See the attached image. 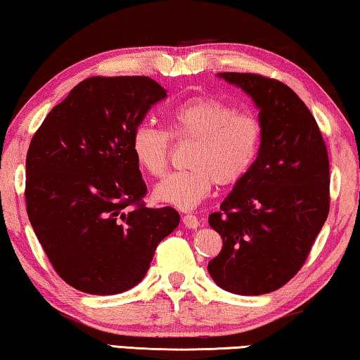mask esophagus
Segmentation results:
<instances>
[{"mask_svg":"<svg viewBox=\"0 0 360 360\" xmlns=\"http://www.w3.org/2000/svg\"><path fill=\"white\" fill-rule=\"evenodd\" d=\"M182 223H184V226L189 229H197L200 226V221H198V218L194 217V214H184V217H182Z\"/></svg>","mask_w":360,"mask_h":360,"instance_id":"esophagus-1","label":"esophagus"}]
</instances>
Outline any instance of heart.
<instances>
[{
	"mask_svg": "<svg viewBox=\"0 0 360 360\" xmlns=\"http://www.w3.org/2000/svg\"><path fill=\"white\" fill-rule=\"evenodd\" d=\"M169 134L148 122L132 131L131 150L137 165L150 176H162L169 163L171 141L192 142L187 155L191 169L166 176L153 189V198L179 210H192L212 194L214 184L233 186L248 176L259 157L260 121L250 112L212 96H192L171 111Z\"/></svg>",
	"mask_w": 360,
	"mask_h": 360,
	"instance_id": "b5f03b06",
	"label": "heart"
}]
</instances>
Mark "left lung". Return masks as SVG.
I'll use <instances>...</instances> for the list:
<instances>
[{"mask_svg": "<svg viewBox=\"0 0 360 360\" xmlns=\"http://www.w3.org/2000/svg\"><path fill=\"white\" fill-rule=\"evenodd\" d=\"M243 89L264 131L259 157L208 223L223 239L208 273L224 291L260 296L300 270L330 212L328 152L294 90L259 74L219 72Z\"/></svg>", "mask_w": 360, "mask_h": 360, "instance_id": "left-lung-1", "label": "left lung"}]
</instances>
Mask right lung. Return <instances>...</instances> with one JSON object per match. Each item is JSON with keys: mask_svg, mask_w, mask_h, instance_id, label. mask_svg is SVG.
Here are the masks:
<instances>
[{"mask_svg": "<svg viewBox=\"0 0 360 360\" xmlns=\"http://www.w3.org/2000/svg\"><path fill=\"white\" fill-rule=\"evenodd\" d=\"M166 90L150 77H90L56 105L25 160L30 224L69 286L110 296L147 275L157 245L179 224L148 208L131 136Z\"/></svg>", "mask_w": 360, "mask_h": 360, "instance_id": "obj_1", "label": "right lung"}]
</instances>
